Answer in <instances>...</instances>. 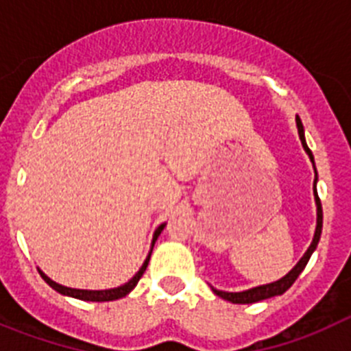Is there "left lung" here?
Masks as SVG:
<instances>
[{"label": "left lung", "mask_w": 351, "mask_h": 351, "mask_svg": "<svg viewBox=\"0 0 351 351\" xmlns=\"http://www.w3.org/2000/svg\"><path fill=\"white\" fill-rule=\"evenodd\" d=\"M295 123H297V130H299V138L302 142V147L306 151V154L309 156L313 163V169H315V182H313V195H315V204H316V228H315V235H313V241L309 244V247L306 250V253L302 255V258L295 263V267L291 269L287 276H283L281 280L278 281H272V283L267 285H260V287L255 288H250V290H243V291H223V290H216L213 288V291L216 293L218 297L221 299L228 300L232 304H253V302H258V300H265V299H271V297L276 295H283L285 291L291 287V285L295 283V280L299 278L300 272L304 271V267L308 265L309 258L311 255L315 253L316 246L320 243V235H322V225H324V213H322V202L320 198H318V191H316V182H318V173H316V167H315V158H313V153L309 151L308 144H306V137H304V126H302V121L300 117H295Z\"/></svg>", "instance_id": "obj_1"}]
</instances>
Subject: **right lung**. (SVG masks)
I'll list each match as a JSON object with an SVG mask.
<instances>
[{
	"label": "right lung",
	"instance_id": "right-lung-1",
	"mask_svg": "<svg viewBox=\"0 0 351 351\" xmlns=\"http://www.w3.org/2000/svg\"><path fill=\"white\" fill-rule=\"evenodd\" d=\"M165 225H167V223H161L156 230H154L153 243H151V250H149V255H147V258L144 260V263H142V267L138 269L137 274L133 276L128 283L121 285V287H117V288H108V290H79V288H68V287H63V285H60V283H56V281H52L51 278H49V276L45 274L43 271H40V269H38V272H40V276L43 278V281H45V283H47L51 288H54L56 291H60L61 295L73 297V299H80V300H89V302H108V300L123 299V297L128 295L133 288L137 287L138 280L142 278V274L145 272V269H147V263H149V258H151V253H153L154 243H156L158 235L163 232Z\"/></svg>",
	"mask_w": 351,
	"mask_h": 351
}]
</instances>
